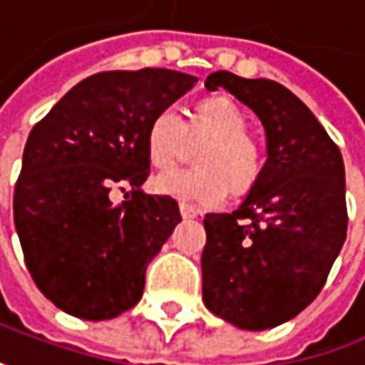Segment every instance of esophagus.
Here are the masks:
<instances>
[{"label":"esophagus","mask_w":365,"mask_h":365,"mask_svg":"<svg viewBox=\"0 0 365 365\" xmlns=\"http://www.w3.org/2000/svg\"><path fill=\"white\" fill-rule=\"evenodd\" d=\"M180 215H182L185 220H192V217H197V210H192L191 205L180 203Z\"/></svg>","instance_id":"1"}]
</instances>
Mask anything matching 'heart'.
I'll return each instance as SVG.
<instances>
[{"label": "heart", "mask_w": 365, "mask_h": 365, "mask_svg": "<svg viewBox=\"0 0 365 365\" xmlns=\"http://www.w3.org/2000/svg\"><path fill=\"white\" fill-rule=\"evenodd\" d=\"M189 141H205L197 154V170L164 173L154 178V189L185 205L215 207L230 191L246 192L263 173L261 145L246 133L242 110L217 96L195 106L187 125L174 106L155 113L148 127L145 145L152 164L173 168L187 152Z\"/></svg>", "instance_id": "heart-1"}]
</instances>
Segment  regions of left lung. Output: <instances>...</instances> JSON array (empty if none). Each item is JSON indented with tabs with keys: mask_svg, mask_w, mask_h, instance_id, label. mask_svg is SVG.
I'll list each match as a JSON object with an SVG mask.
<instances>
[{
	"mask_svg": "<svg viewBox=\"0 0 365 365\" xmlns=\"http://www.w3.org/2000/svg\"><path fill=\"white\" fill-rule=\"evenodd\" d=\"M205 88L228 90L261 119L267 162L238 210L203 220V302L238 329H273L319 296L345 242L343 158L282 83L215 71Z\"/></svg>",
	"mask_w": 365,
	"mask_h": 365,
	"instance_id": "8db88e82",
	"label": "left lung"
}]
</instances>
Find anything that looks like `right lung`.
Masks as SVG:
<instances>
[{"label":"right lung","instance_id":"obj_1","mask_svg":"<svg viewBox=\"0 0 365 365\" xmlns=\"http://www.w3.org/2000/svg\"><path fill=\"white\" fill-rule=\"evenodd\" d=\"M195 83L160 67L102 71L30 131L14 222L36 287L67 314L108 320L141 300L145 269L180 222L173 197L139 189L150 174L145 135ZM115 188L132 199L115 206Z\"/></svg>","mask_w":365,"mask_h":365}]
</instances>
